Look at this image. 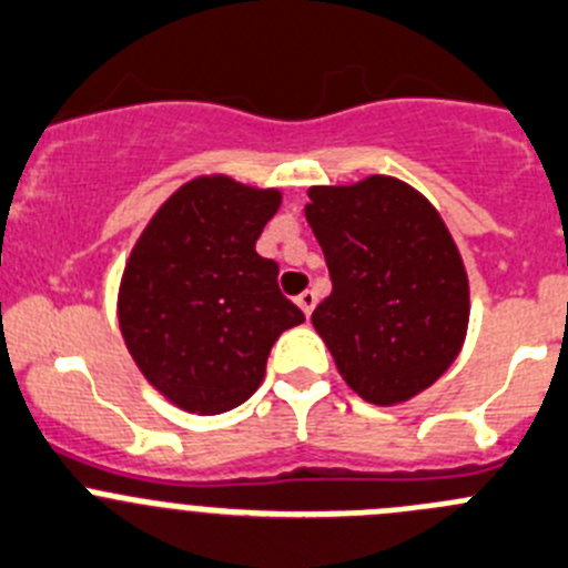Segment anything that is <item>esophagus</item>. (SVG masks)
<instances>
[{
    "label": "esophagus",
    "mask_w": 568,
    "mask_h": 568,
    "mask_svg": "<svg viewBox=\"0 0 568 568\" xmlns=\"http://www.w3.org/2000/svg\"><path fill=\"white\" fill-rule=\"evenodd\" d=\"M295 304L301 306V312H304L306 317L312 315V310H315V304H317V298H315V293H312V290H304V293L298 295V298H295Z\"/></svg>",
    "instance_id": "34e87169"
}]
</instances>
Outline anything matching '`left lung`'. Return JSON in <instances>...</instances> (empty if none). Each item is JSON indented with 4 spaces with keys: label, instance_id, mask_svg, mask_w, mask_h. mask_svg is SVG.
Wrapping results in <instances>:
<instances>
[{
    "label": "left lung",
    "instance_id": "1",
    "mask_svg": "<svg viewBox=\"0 0 568 568\" xmlns=\"http://www.w3.org/2000/svg\"><path fill=\"white\" fill-rule=\"evenodd\" d=\"M304 212L332 275L312 326L351 390L379 407L409 402L466 339L468 275L449 229L418 189L390 175L312 186Z\"/></svg>",
    "mask_w": 568,
    "mask_h": 568
}]
</instances>
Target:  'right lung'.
<instances>
[{
	"instance_id": "obj_1",
	"label": "right lung",
	"mask_w": 568,
	"mask_h": 568,
	"mask_svg": "<svg viewBox=\"0 0 568 568\" xmlns=\"http://www.w3.org/2000/svg\"><path fill=\"white\" fill-rule=\"evenodd\" d=\"M278 189L200 175L164 200L119 284V328L144 379L175 407L220 415L256 393L275 339L304 323L256 240Z\"/></svg>"
}]
</instances>
